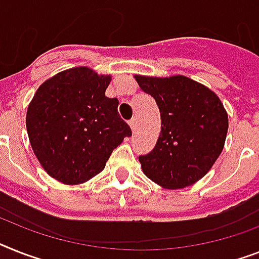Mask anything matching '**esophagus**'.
Returning <instances> with one entry per match:
<instances>
[{"instance_id": "obj_1", "label": "esophagus", "mask_w": 259, "mask_h": 259, "mask_svg": "<svg viewBox=\"0 0 259 259\" xmlns=\"http://www.w3.org/2000/svg\"><path fill=\"white\" fill-rule=\"evenodd\" d=\"M130 127H131L132 131H135V130H136V119H135V117L130 120Z\"/></svg>"}]
</instances>
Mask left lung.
Returning <instances> with one entry per match:
<instances>
[{
  "label": "left lung",
  "mask_w": 259,
  "mask_h": 259,
  "mask_svg": "<svg viewBox=\"0 0 259 259\" xmlns=\"http://www.w3.org/2000/svg\"><path fill=\"white\" fill-rule=\"evenodd\" d=\"M156 100L161 132L155 148L139 156L144 175L166 189L189 187L209 172L221 155L228 114L211 90L184 75H135Z\"/></svg>",
  "instance_id": "left-lung-1"
}]
</instances>
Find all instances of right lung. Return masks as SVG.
Wrapping results in <instances>:
<instances>
[{
  "label": "right lung",
  "instance_id": "obj_1",
  "mask_svg": "<svg viewBox=\"0 0 259 259\" xmlns=\"http://www.w3.org/2000/svg\"><path fill=\"white\" fill-rule=\"evenodd\" d=\"M110 82V75L74 67L48 79L34 94L26 114L27 135L38 161L55 180L86 183L132 135L117 114L119 100L106 96Z\"/></svg>",
  "mask_w": 259,
  "mask_h": 259
}]
</instances>
